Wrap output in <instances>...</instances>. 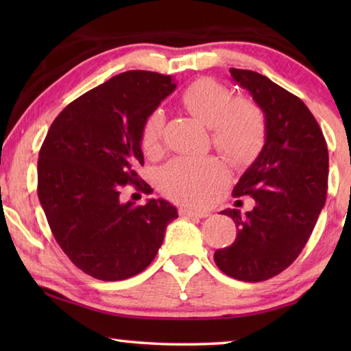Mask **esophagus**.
Listing matches in <instances>:
<instances>
[{
    "label": "esophagus",
    "mask_w": 351,
    "mask_h": 351,
    "mask_svg": "<svg viewBox=\"0 0 351 351\" xmlns=\"http://www.w3.org/2000/svg\"><path fill=\"white\" fill-rule=\"evenodd\" d=\"M180 215L181 217H195V218H206L209 217V212H201V210H192V209H180Z\"/></svg>",
    "instance_id": "obj_1"
}]
</instances>
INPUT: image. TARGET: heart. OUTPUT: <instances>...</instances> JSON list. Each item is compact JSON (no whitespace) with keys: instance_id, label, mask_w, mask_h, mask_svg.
<instances>
[{"instance_id":"b5f03b06","label":"heart","mask_w":351,"mask_h":351,"mask_svg":"<svg viewBox=\"0 0 351 351\" xmlns=\"http://www.w3.org/2000/svg\"><path fill=\"white\" fill-rule=\"evenodd\" d=\"M181 104L212 132V144L229 162H252L266 139L265 112L249 97H232L223 83L199 79L181 96ZM164 112L154 108L145 117L141 130V144L145 153H153L161 144ZM226 170L217 158H175L158 171V187L176 203L204 206L224 181Z\"/></svg>"}]
</instances>
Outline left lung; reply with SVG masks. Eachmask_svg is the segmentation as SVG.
<instances>
[{"instance_id": "1", "label": "left lung", "mask_w": 351, "mask_h": 351, "mask_svg": "<svg viewBox=\"0 0 351 351\" xmlns=\"http://www.w3.org/2000/svg\"><path fill=\"white\" fill-rule=\"evenodd\" d=\"M265 112L266 139L257 159L234 187V197L255 199L251 212L226 209L237 239L213 260L229 277L263 282L299 257L313 232L328 189V148L308 106L268 77L229 69Z\"/></svg>"}]
</instances>
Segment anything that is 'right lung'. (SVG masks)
<instances>
[{"label": "right lung", "instance_id": "right-lung-1", "mask_svg": "<svg viewBox=\"0 0 351 351\" xmlns=\"http://www.w3.org/2000/svg\"><path fill=\"white\" fill-rule=\"evenodd\" d=\"M175 88L173 77L152 71L112 77L71 102L40 148L37 190L52 235L77 268L99 280L144 271L178 218L165 199L136 206L119 197L127 184L142 189V123Z\"/></svg>", "mask_w": 351, "mask_h": 351}]
</instances>
